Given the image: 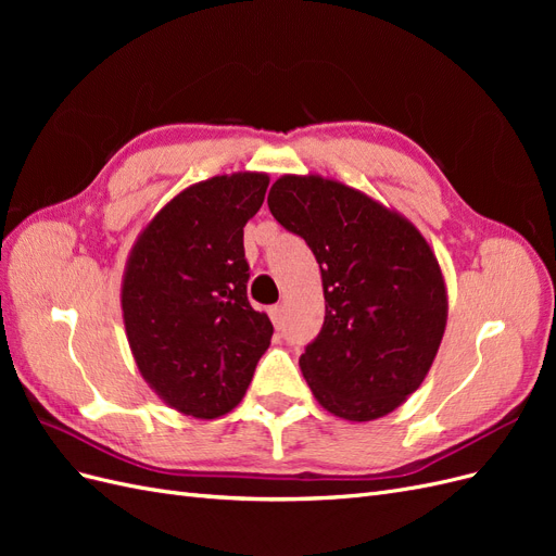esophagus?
Returning <instances> with one entry per match:
<instances>
[{"instance_id": "34e87169", "label": "esophagus", "mask_w": 556, "mask_h": 556, "mask_svg": "<svg viewBox=\"0 0 556 556\" xmlns=\"http://www.w3.org/2000/svg\"><path fill=\"white\" fill-rule=\"evenodd\" d=\"M268 317H271V323L276 329L282 327V306H271L268 308Z\"/></svg>"}]
</instances>
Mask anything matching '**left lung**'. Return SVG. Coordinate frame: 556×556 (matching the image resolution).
I'll use <instances>...</instances> for the list:
<instances>
[{"label": "left lung", "instance_id": "8db88e82", "mask_svg": "<svg viewBox=\"0 0 556 556\" xmlns=\"http://www.w3.org/2000/svg\"><path fill=\"white\" fill-rule=\"evenodd\" d=\"M268 208L323 271L325 325L299 359L319 406L350 422L390 415L425 382L447 325V285L406 215L319 174H285Z\"/></svg>", "mask_w": 556, "mask_h": 556}]
</instances>
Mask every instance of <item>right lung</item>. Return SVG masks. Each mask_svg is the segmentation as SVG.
<instances>
[{"label": "right lung", "mask_w": 556, "mask_h": 556, "mask_svg": "<svg viewBox=\"0 0 556 556\" xmlns=\"http://www.w3.org/2000/svg\"><path fill=\"white\" fill-rule=\"evenodd\" d=\"M268 174L199 180L150 217L123 274L131 357L166 406L215 419L241 403L274 325L248 301L243 227Z\"/></svg>", "instance_id": "right-lung-1"}]
</instances>
